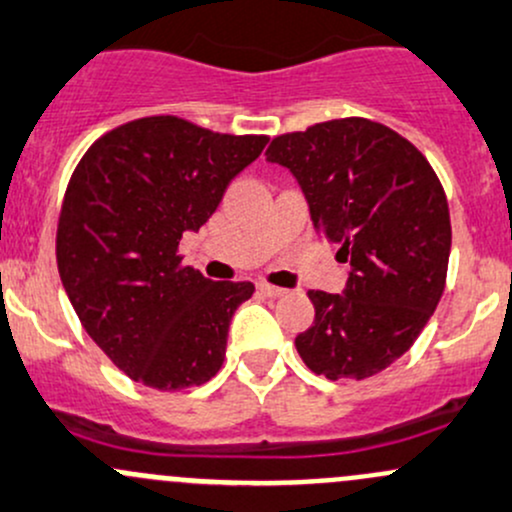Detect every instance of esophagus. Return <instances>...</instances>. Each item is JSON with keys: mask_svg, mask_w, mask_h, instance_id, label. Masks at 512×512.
I'll list each match as a JSON object with an SVG mask.
<instances>
[{"mask_svg": "<svg viewBox=\"0 0 512 512\" xmlns=\"http://www.w3.org/2000/svg\"><path fill=\"white\" fill-rule=\"evenodd\" d=\"M257 289H260V294H265V297H270V299L284 297V294H287V289L274 287V284H267V282H260V284H257Z\"/></svg>", "mask_w": 512, "mask_h": 512, "instance_id": "1", "label": "esophagus"}]
</instances>
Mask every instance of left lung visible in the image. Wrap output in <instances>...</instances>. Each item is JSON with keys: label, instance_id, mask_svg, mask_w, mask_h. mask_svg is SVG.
I'll return each mask as SVG.
<instances>
[{"label": "left lung", "instance_id": "8db88e82", "mask_svg": "<svg viewBox=\"0 0 512 512\" xmlns=\"http://www.w3.org/2000/svg\"><path fill=\"white\" fill-rule=\"evenodd\" d=\"M267 161L297 179L316 233L351 262L343 294L314 292V326L294 346L328 380H365L410 351L446 282L451 220L429 161L363 117L274 137Z\"/></svg>", "mask_w": 512, "mask_h": 512}]
</instances>
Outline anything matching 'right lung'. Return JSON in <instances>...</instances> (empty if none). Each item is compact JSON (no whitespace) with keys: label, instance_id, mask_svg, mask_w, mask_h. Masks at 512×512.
Here are the masks:
<instances>
[{"label":"right lung","instance_id":"1","mask_svg":"<svg viewBox=\"0 0 512 512\" xmlns=\"http://www.w3.org/2000/svg\"><path fill=\"white\" fill-rule=\"evenodd\" d=\"M267 142L142 117L100 137L75 166L58 272L88 336L134 383L184 390L223 365L230 319L255 284L206 279L176 250Z\"/></svg>","mask_w":512,"mask_h":512}]
</instances>
